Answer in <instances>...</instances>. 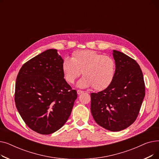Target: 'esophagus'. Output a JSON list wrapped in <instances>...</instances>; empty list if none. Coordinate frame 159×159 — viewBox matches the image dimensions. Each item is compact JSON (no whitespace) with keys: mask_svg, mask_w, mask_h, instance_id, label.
<instances>
[{"mask_svg":"<svg viewBox=\"0 0 159 159\" xmlns=\"http://www.w3.org/2000/svg\"><path fill=\"white\" fill-rule=\"evenodd\" d=\"M82 93H84V91H81V90H77V94H78V95L82 94Z\"/></svg>","mask_w":159,"mask_h":159,"instance_id":"34e87169","label":"esophagus"}]
</instances>
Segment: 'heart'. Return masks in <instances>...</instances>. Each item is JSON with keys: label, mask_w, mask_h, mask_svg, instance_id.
I'll list each match as a JSON object with an SVG mask.
<instances>
[{"label": "heart", "mask_w": 159, "mask_h": 159, "mask_svg": "<svg viewBox=\"0 0 159 159\" xmlns=\"http://www.w3.org/2000/svg\"><path fill=\"white\" fill-rule=\"evenodd\" d=\"M62 70L65 80L70 84H73L82 71L84 77L78 82V87L84 88L93 86L95 90L102 91L113 82L116 65L110 57L93 50H81L75 52L71 58H64Z\"/></svg>", "instance_id": "1"}]
</instances>
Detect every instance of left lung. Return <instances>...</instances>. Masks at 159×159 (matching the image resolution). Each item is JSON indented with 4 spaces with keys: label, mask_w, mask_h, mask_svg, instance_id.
<instances>
[{
    "label": "left lung",
    "mask_w": 159,
    "mask_h": 159,
    "mask_svg": "<svg viewBox=\"0 0 159 159\" xmlns=\"http://www.w3.org/2000/svg\"><path fill=\"white\" fill-rule=\"evenodd\" d=\"M113 56L116 65L113 81L106 89L91 93V112L99 126L119 131L135 121L145 96V84L134 59L116 50Z\"/></svg>",
    "instance_id": "1"
}]
</instances>
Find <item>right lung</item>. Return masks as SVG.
I'll use <instances>...</instances> for the list:
<instances>
[{"mask_svg":"<svg viewBox=\"0 0 159 159\" xmlns=\"http://www.w3.org/2000/svg\"><path fill=\"white\" fill-rule=\"evenodd\" d=\"M62 61L57 49H48L25 63L16 79V109L27 126L40 134L61 128L77 98L64 79Z\"/></svg>","mask_w":159,"mask_h":159,"instance_id":"right-lung-1","label":"right lung"}]
</instances>
